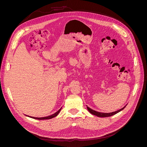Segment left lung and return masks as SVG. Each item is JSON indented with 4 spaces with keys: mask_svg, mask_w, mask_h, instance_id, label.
<instances>
[{
    "mask_svg": "<svg viewBox=\"0 0 147 147\" xmlns=\"http://www.w3.org/2000/svg\"><path fill=\"white\" fill-rule=\"evenodd\" d=\"M126 105L124 107H123L122 109H119L117 111H115V112H111V113H102V112H96V111L92 110L91 109H90V107H87V109L90 112L92 115H95V116H97L98 117H111V116H113V115L117 114V113L121 112V110H123L124 108L126 107Z\"/></svg>",
    "mask_w": 147,
    "mask_h": 147,
    "instance_id": "1",
    "label": "left lung"
}]
</instances>
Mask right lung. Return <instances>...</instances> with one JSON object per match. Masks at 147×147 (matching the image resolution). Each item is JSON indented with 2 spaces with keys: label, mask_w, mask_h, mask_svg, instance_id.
<instances>
[{
  "label": "right lung",
  "mask_w": 147,
  "mask_h": 147,
  "mask_svg": "<svg viewBox=\"0 0 147 147\" xmlns=\"http://www.w3.org/2000/svg\"><path fill=\"white\" fill-rule=\"evenodd\" d=\"M61 109H62V107H61V109H59L58 111H57V112H56V113H55L54 114H53V115H50V116L46 117H41V118H37V117H30V116H27V115H26V116L28 117H30V118H34V119H40V120H42V119H51V118H54V117H56L57 115L59 113V112H60V111H61Z\"/></svg>",
  "instance_id": "add662e5"
}]
</instances>
